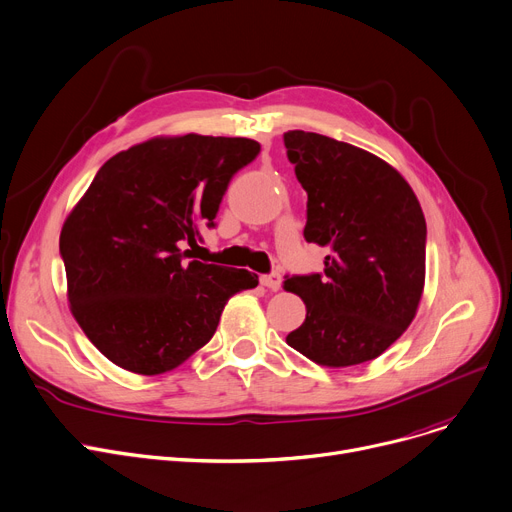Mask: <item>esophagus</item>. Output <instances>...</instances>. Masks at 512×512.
<instances>
[{
  "label": "esophagus",
  "instance_id": "obj_1",
  "mask_svg": "<svg viewBox=\"0 0 512 512\" xmlns=\"http://www.w3.org/2000/svg\"><path fill=\"white\" fill-rule=\"evenodd\" d=\"M260 283H262L264 287H268L270 291H279V287H281V283H283V277H281V273L262 275V277H260Z\"/></svg>",
  "mask_w": 512,
  "mask_h": 512
}]
</instances>
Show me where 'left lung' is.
<instances>
[{
    "mask_svg": "<svg viewBox=\"0 0 512 512\" xmlns=\"http://www.w3.org/2000/svg\"><path fill=\"white\" fill-rule=\"evenodd\" d=\"M283 140L308 194L306 242L328 250L324 273L285 281L306 304L287 345L328 368L370 362L403 335L422 299V206L403 175L368 150L304 130Z\"/></svg>",
    "mask_w": 512,
    "mask_h": 512,
    "instance_id": "1",
    "label": "left lung"
}]
</instances>
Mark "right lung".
<instances>
[{"label": "right lung", "mask_w": 512, "mask_h": 512, "mask_svg": "<svg viewBox=\"0 0 512 512\" xmlns=\"http://www.w3.org/2000/svg\"><path fill=\"white\" fill-rule=\"evenodd\" d=\"M250 138H153L111 157L59 235L70 308L109 362L155 376L213 339L227 299L258 285L246 268L188 260L213 229Z\"/></svg>", "instance_id": "add662e5"}]
</instances>
